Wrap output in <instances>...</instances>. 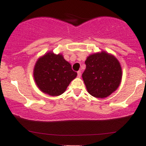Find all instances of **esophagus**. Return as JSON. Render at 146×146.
Segmentation results:
<instances>
[{"label":"esophagus","instance_id":"esophagus-1","mask_svg":"<svg viewBox=\"0 0 146 146\" xmlns=\"http://www.w3.org/2000/svg\"><path fill=\"white\" fill-rule=\"evenodd\" d=\"M80 76H81V71L80 70H79V71H78V77L80 78Z\"/></svg>","mask_w":146,"mask_h":146}]
</instances>
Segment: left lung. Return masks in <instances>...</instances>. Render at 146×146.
Listing matches in <instances>:
<instances>
[{
	"instance_id": "8db88e82",
	"label": "left lung",
	"mask_w": 146,
	"mask_h": 146,
	"mask_svg": "<svg viewBox=\"0 0 146 146\" xmlns=\"http://www.w3.org/2000/svg\"><path fill=\"white\" fill-rule=\"evenodd\" d=\"M82 79L87 92L96 98H106L115 91L122 80V68L113 55L101 52L90 55L85 61Z\"/></svg>"
}]
</instances>
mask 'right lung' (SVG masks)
Segmentation results:
<instances>
[{
	"label": "right lung",
	"instance_id": "add662e5",
	"mask_svg": "<svg viewBox=\"0 0 146 146\" xmlns=\"http://www.w3.org/2000/svg\"><path fill=\"white\" fill-rule=\"evenodd\" d=\"M77 76L71 65L59 54L52 52L38 59L33 77L38 88L50 96H59L66 90L70 82Z\"/></svg>",
	"mask_w": 146,
	"mask_h": 146
}]
</instances>
